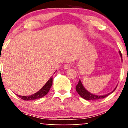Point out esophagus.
<instances>
[{
	"label": "esophagus",
	"instance_id": "obj_1",
	"mask_svg": "<svg viewBox=\"0 0 128 128\" xmlns=\"http://www.w3.org/2000/svg\"><path fill=\"white\" fill-rule=\"evenodd\" d=\"M64 67V68H65L66 70H68V69H70V68H71L70 64H65Z\"/></svg>",
	"mask_w": 128,
	"mask_h": 128
}]
</instances>
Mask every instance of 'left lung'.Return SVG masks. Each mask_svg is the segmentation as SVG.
<instances>
[{
  "label": "left lung",
  "instance_id": "left-lung-1",
  "mask_svg": "<svg viewBox=\"0 0 128 128\" xmlns=\"http://www.w3.org/2000/svg\"><path fill=\"white\" fill-rule=\"evenodd\" d=\"M120 54L121 58H122V54L121 52H119ZM76 91H77L78 94L80 95L82 98H83V99H86L87 100H98V99H103V98H106V97L108 96V95L110 94L112 92H114L115 90H116V88L114 89L111 92H109V93L107 94H105V95H102V96H98V95H95L91 93L89 91H87L85 88H84L83 85L82 84L81 81L80 80H79L78 83L77 84V85L76 86Z\"/></svg>",
  "mask_w": 128,
  "mask_h": 128
}]
</instances>
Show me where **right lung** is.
<instances>
[{"label":"right lung","instance_id":"add662e5","mask_svg":"<svg viewBox=\"0 0 128 128\" xmlns=\"http://www.w3.org/2000/svg\"><path fill=\"white\" fill-rule=\"evenodd\" d=\"M52 84H53V77H51L50 80L45 83V85L40 89L38 92H36L34 94L26 96H20V95L17 94V96L24 100H35V99H39V98L45 96L48 93L49 90H50V88L52 87Z\"/></svg>","mask_w":128,"mask_h":128}]
</instances>
